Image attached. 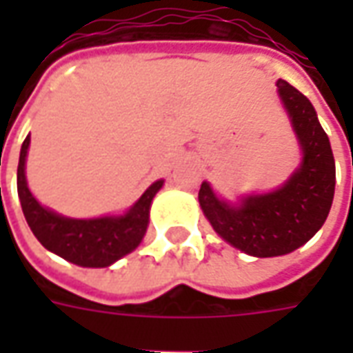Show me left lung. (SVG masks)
I'll use <instances>...</instances> for the list:
<instances>
[{
  "instance_id": "1",
  "label": "left lung",
  "mask_w": 353,
  "mask_h": 353,
  "mask_svg": "<svg viewBox=\"0 0 353 353\" xmlns=\"http://www.w3.org/2000/svg\"><path fill=\"white\" fill-rule=\"evenodd\" d=\"M276 85L303 147V166L281 189L248 196L238 208L221 202L208 183L199 191L215 232L255 257L285 255L306 244L325 223L334 194L333 151L314 105L288 81Z\"/></svg>"
}]
</instances>
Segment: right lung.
<instances>
[{
    "label": "right lung",
    "instance_id": "add662e5",
    "mask_svg": "<svg viewBox=\"0 0 353 353\" xmlns=\"http://www.w3.org/2000/svg\"><path fill=\"white\" fill-rule=\"evenodd\" d=\"M28 145L30 136L24 139L20 149L17 189L30 229L49 252L57 253L73 265L101 268L138 248L147 230L151 200L162 187V181L151 185L130 208V212L121 217L68 219L43 208L28 189L24 176Z\"/></svg>",
    "mask_w": 353,
    "mask_h": 353
}]
</instances>
